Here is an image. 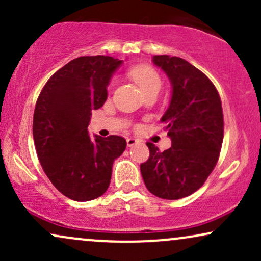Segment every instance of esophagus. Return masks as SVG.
I'll use <instances>...</instances> for the list:
<instances>
[{
	"label": "esophagus",
	"instance_id": "34e87169",
	"mask_svg": "<svg viewBox=\"0 0 261 261\" xmlns=\"http://www.w3.org/2000/svg\"><path fill=\"white\" fill-rule=\"evenodd\" d=\"M139 142V140L134 139V137H128L126 140V143H127V147H133V146L136 145V143Z\"/></svg>",
	"mask_w": 261,
	"mask_h": 261
}]
</instances>
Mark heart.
<instances>
[{
  "mask_svg": "<svg viewBox=\"0 0 261 261\" xmlns=\"http://www.w3.org/2000/svg\"><path fill=\"white\" fill-rule=\"evenodd\" d=\"M131 76L139 83L146 94L152 91H155V89L160 91L162 86L161 76L152 66L145 64L135 66L131 70Z\"/></svg>",
  "mask_w": 261,
  "mask_h": 261,
  "instance_id": "1",
  "label": "heart"
}]
</instances>
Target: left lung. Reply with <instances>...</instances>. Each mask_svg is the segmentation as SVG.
<instances>
[{"label":"left lung","mask_w":261,"mask_h":261,"mask_svg":"<svg viewBox=\"0 0 261 261\" xmlns=\"http://www.w3.org/2000/svg\"><path fill=\"white\" fill-rule=\"evenodd\" d=\"M172 83V99L161 121L172 147L161 152L147 142L149 157L140 166L148 191L178 200L200 189L216 167L223 141V112L216 87L195 66L176 56L155 55Z\"/></svg>","instance_id":"1"}]
</instances>
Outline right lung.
Returning a JSON list of instances; mask_svg holds the SVG:
<instances>
[{
    "label": "right lung",
    "mask_w": 261,
    "mask_h": 261,
    "mask_svg": "<svg viewBox=\"0 0 261 261\" xmlns=\"http://www.w3.org/2000/svg\"><path fill=\"white\" fill-rule=\"evenodd\" d=\"M121 62L103 55L74 59L50 77L35 104L33 137L39 162L54 187L74 201L106 193L114 161L126 148L124 137L92 140L87 130Z\"/></svg>",
    "instance_id": "right-lung-1"
}]
</instances>
